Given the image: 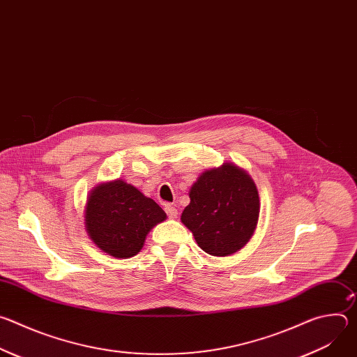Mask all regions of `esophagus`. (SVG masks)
<instances>
[{"instance_id":"obj_1","label":"esophagus","mask_w":357,"mask_h":357,"mask_svg":"<svg viewBox=\"0 0 357 357\" xmlns=\"http://www.w3.org/2000/svg\"><path fill=\"white\" fill-rule=\"evenodd\" d=\"M165 212H167V215H168L171 219H175V218L178 216V209L174 208V206H171V205H167V206H165Z\"/></svg>"}]
</instances>
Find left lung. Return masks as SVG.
<instances>
[{"instance_id": "8db88e82", "label": "left lung", "mask_w": 357, "mask_h": 357, "mask_svg": "<svg viewBox=\"0 0 357 357\" xmlns=\"http://www.w3.org/2000/svg\"><path fill=\"white\" fill-rule=\"evenodd\" d=\"M189 197L181 220L211 256L225 257L238 251L257 227V186L231 162L203 172L192 185Z\"/></svg>"}]
</instances>
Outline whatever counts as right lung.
<instances>
[{
	"mask_svg": "<svg viewBox=\"0 0 357 357\" xmlns=\"http://www.w3.org/2000/svg\"><path fill=\"white\" fill-rule=\"evenodd\" d=\"M165 219L167 213L160 205L121 179L96 186L84 211L91 241L117 259L134 257L149 230Z\"/></svg>",
	"mask_w": 357,
	"mask_h": 357,
	"instance_id": "obj_1",
	"label": "right lung"
}]
</instances>
